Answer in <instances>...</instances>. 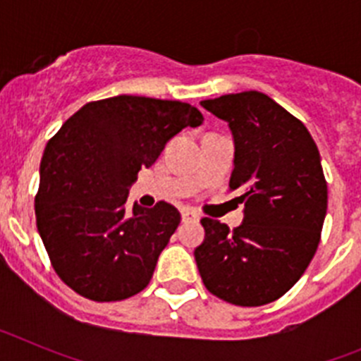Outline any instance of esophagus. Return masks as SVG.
<instances>
[{
  "instance_id": "obj_1",
  "label": "esophagus",
  "mask_w": 361,
  "mask_h": 361,
  "mask_svg": "<svg viewBox=\"0 0 361 361\" xmlns=\"http://www.w3.org/2000/svg\"><path fill=\"white\" fill-rule=\"evenodd\" d=\"M200 216L195 212H190V209H184L183 212V222H199Z\"/></svg>"
}]
</instances>
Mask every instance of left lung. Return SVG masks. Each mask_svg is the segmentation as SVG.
Here are the masks:
<instances>
[{"instance_id": "obj_1", "label": "left lung", "mask_w": 361, "mask_h": 361, "mask_svg": "<svg viewBox=\"0 0 361 361\" xmlns=\"http://www.w3.org/2000/svg\"><path fill=\"white\" fill-rule=\"evenodd\" d=\"M235 139L229 190L245 216L238 228L204 216L206 238L195 250L212 295L240 307L283 296L304 275L320 244L327 183L317 142L304 123L262 92L202 101Z\"/></svg>"}]
</instances>
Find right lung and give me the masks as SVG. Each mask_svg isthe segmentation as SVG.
Listing matches in <instances>:
<instances>
[{
  "mask_svg": "<svg viewBox=\"0 0 361 361\" xmlns=\"http://www.w3.org/2000/svg\"><path fill=\"white\" fill-rule=\"evenodd\" d=\"M204 117L180 101L117 95L85 104L44 148L36 222L57 276L94 302L141 293L180 222L175 206L126 208L128 186Z\"/></svg>",
  "mask_w": 361,
  "mask_h": 361,
  "instance_id": "1",
  "label": "right lung"
}]
</instances>
